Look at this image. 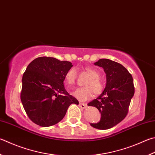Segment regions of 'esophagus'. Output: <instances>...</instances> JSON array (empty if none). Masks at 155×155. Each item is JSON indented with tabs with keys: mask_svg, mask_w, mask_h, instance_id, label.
Returning a JSON list of instances; mask_svg holds the SVG:
<instances>
[{
	"mask_svg": "<svg viewBox=\"0 0 155 155\" xmlns=\"http://www.w3.org/2000/svg\"><path fill=\"white\" fill-rule=\"evenodd\" d=\"M79 106L82 108H87V104H83V103H79Z\"/></svg>",
	"mask_w": 155,
	"mask_h": 155,
	"instance_id": "34e87169",
	"label": "esophagus"
}]
</instances>
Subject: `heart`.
<instances>
[{"mask_svg":"<svg viewBox=\"0 0 155 155\" xmlns=\"http://www.w3.org/2000/svg\"><path fill=\"white\" fill-rule=\"evenodd\" d=\"M85 71L89 76L85 83V87H80L72 92V95L81 101L86 100L91 97L93 92L95 95H99L102 92L104 85L100 80V72L96 69L91 67L85 68ZM77 79V70L75 68L70 69L65 76L66 83L68 85H73Z\"/></svg>","mask_w":155,"mask_h":155,"instance_id":"heart-1","label":"heart"}]
</instances>
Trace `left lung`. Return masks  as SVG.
<instances>
[{
    "instance_id": "8db88e82",
    "label": "left lung",
    "mask_w": 155,
    "mask_h": 155,
    "mask_svg": "<svg viewBox=\"0 0 155 155\" xmlns=\"http://www.w3.org/2000/svg\"><path fill=\"white\" fill-rule=\"evenodd\" d=\"M94 65L104 70L106 84L102 94L87 104L97 108L101 113L100 121L90 125L98 129H108L122 121L127 114L134 95L133 77L123 65L108 59H100Z\"/></svg>"
}]
</instances>
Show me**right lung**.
<instances>
[{
    "label": "right lung",
    "mask_w": 155,
    "mask_h": 155,
    "mask_svg": "<svg viewBox=\"0 0 155 155\" xmlns=\"http://www.w3.org/2000/svg\"><path fill=\"white\" fill-rule=\"evenodd\" d=\"M71 62L51 57L31 61L22 77L21 101L30 119L41 127L57 124L63 119L70 105L78 101L64 86Z\"/></svg>",
    "instance_id": "right-lung-1"
}]
</instances>
